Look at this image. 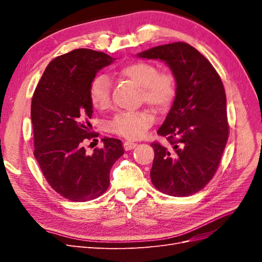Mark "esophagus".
I'll return each instance as SVG.
<instances>
[{
    "label": "esophagus",
    "instance_id": "34e87169",
    "mask_svg": "<svg viewBox=\"0 0 262 262\" xmlns=\"http://www.w3.org/2000/svg\"><path fill=\"white\" fill-rule=\"evenodd\" d=\"M138 144L137 143H133V142H129V141H125L123 143V147L125 150H130V149H133L134 147H136Z\"/></svg>",
    "mask_w": 262,
    "mask_h": 262
}]
</instances>
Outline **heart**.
<instances>
[{"mask_svg": "<svg viewBox=\"0 0 262 262\" xmlns=\"http://www.w3.org/2000/svg\"><path fill=\"white\" fill-rule=\"evenodd\" d=\"M118 75L130 81L140 89V101L145 102L154 112L161 113L167 109L176 96V77L170 71H158L152 62L134 61L122 67ZM90 98L95 108L106 110L112 105V85L105 75H98L93 80ZM154 118L148 112L123 113L117 115L107 125L109 132L128 140H139L144 137L152 125Z\"/></svg>", "mask_w": 262, "mask_h": 262, "instance_id": "1", "label": "heart"}]
</instances>
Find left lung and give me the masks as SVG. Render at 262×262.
Masks as SVG:
<instances>
[{
    "label": "left lung",
    "instance_id": "left-lung-1",
    "mask_svg": "<svg viewBox=\"0 0 262 262\" xmlns=\"http://www.w3.org/2000/svg\"><path fill=\"white\" fill-rule=\"evenodd\" d=\"M140 58L165 61L176 77V97L157 134L169 146L153 142L150 180L161 192L188 196L200 191L215 173L228 139L226 95L210 61L192 46L154 47Z\"/></svg>",
    "mask_w": 262,
    "mask_h": 262
}]
</instances>
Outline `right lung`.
Listing matches in <instances>:
<instances>
[{"label": "right lung", "instance_id": "obj_1", "mask_svg": "<svg viewBox=\"0 0 262 262\" xmlns=\"http://www.w3.org/2000/svg\"><path fill=\"white\" fill-rule=\"evenodd\" d=\"M110 55L75 49L53 59L31 99L34 155L51 188L70 201L96 199L109 187L113 165L123 155L122 142L102 139L104 146L87 154L85 140L96 138L90 119V89L96 73L112 64Z\"/></svg>", "mask_w": 262, "mask_h": 262}]
</instances>
